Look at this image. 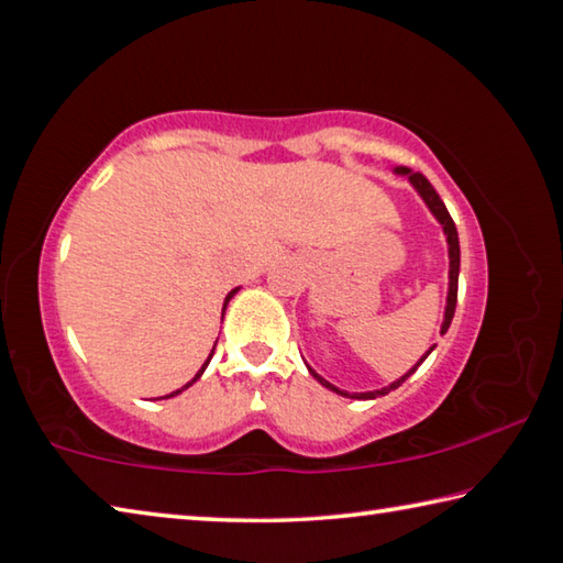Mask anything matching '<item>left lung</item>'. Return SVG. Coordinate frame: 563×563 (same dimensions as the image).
<instances>
[{
    "mask_svg": "<svg viewBox=\"0 0 563 563\" xmlns=\"http://www.w3.org/2000/svg\"><path fill=\"white\" fill-rule=\"evenodd\" d=\"M397 174H405V176H409V180H412V186L419 190V196L424 198V203L430 206V211L434 213V218L437 221L442 223V228H444V235H446V243H450V292H446V308H444V322H442V335L446 330H450V325H452V318H454V310H456V283H460V235H456V225H454V221H452V216H450V211H446V206L442 203V198H440V194H437V190L432 188V184L430 180H427L422 174H412V170L409 168H397ZM434 347H430V352H432ZM430 352H427V355H430ZM424 355V357H427ZM424 357L417 362V365L409 369V373L402 377V379H397V383H393L389 387H383V389H375V393H355V395H350V393H342V389H338L335 385H330L328 379H322L316 369H310V375L318 379L320 385H325L328 389H332V393H338V395H342V397H352V399H375V397H379V395H387L389 389H397L399 385L405 383V379L415 373V369L422 365L424 362Z\"/></svg>",
    "mask_w": 563,
    "mask_h": 563,
    "instance_id": "8db88e82",
    "label": "left lung"
}]
</instances>
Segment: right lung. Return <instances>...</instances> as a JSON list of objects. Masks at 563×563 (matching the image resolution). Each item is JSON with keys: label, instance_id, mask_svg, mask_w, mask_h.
Instances as JSON below:
<instances>
[{"label": "right lung", "instance_id": "add662e5", "mask_svg": "<svg viewBox=\"0 0 563 563\" xmlns=\"http://www.w3.org/2000/svg\"><path fill=\"white\" fill-rule=\"evenodd\" d=\"M235 292H238V288H235V290H231V292H228V298H225V302H223V312H225V305H228V300H231V298H233V295H235ZM213 350H216V347H213ZM211 357H213V352H211ZM211 357H208V360H206V362H203V367H201V369H198V375H196V377H194V379H190V383H188V385H194V383H196V379H198V377H201V375H203V369H206V367H208V362H211ZM188 385H186V387H188ZM178 393H184V389H176V393H170V395H166V397H174V395H178Z\"/></svg>", "mask_w": 563, "mask_h": 563}]
</instances>
